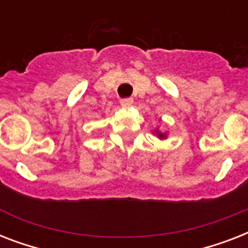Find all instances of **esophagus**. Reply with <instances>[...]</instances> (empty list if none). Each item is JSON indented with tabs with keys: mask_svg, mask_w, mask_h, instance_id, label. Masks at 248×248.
Returning <instances> with one entry per match:
<instances>
[{
	"mask_svg": "<svg viewBox=\"0 0 248 248\" xmlns=\"http://www.w3.org/2000/svg\"><path fill=\"white\" fill-rule=\"evenodd\" d=\"M120 103L122 107L128 108V107H131V105L134 104V99H132V97H124V99H121Z\"/></svg>",
	"mask_w": 248,
	"mask_h": 248,
	"instance_id": "1",
	"label": "esophagus"
}]
</instances>
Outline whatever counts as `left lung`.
I'll use <instances>...</instances> for the list:
<instances>
[{"instance_id": "obj_1", "label": "left lung", "mask_w": 248, "mask_h": 248, "mask_svg": "<svg viewBox=\"0 0 248 248\" xmlns=\"http://www.w3.org/2000/svg\"><path fill=\"white\" fill-rule=\"evenodd\" d=\"M157 136H158L159 139H165V138H166V134H162V132H158V131H157Z\"/></svg>"}]
</instances>
